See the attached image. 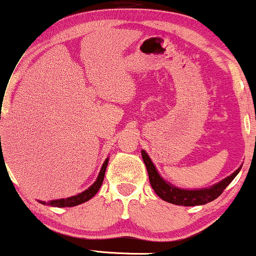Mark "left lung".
<instances>
[{"instance_id":"8db88e82","label":"left lung","mask_w":256,"mask_h":256,"mask_svg":"<svg viewBox=\"0 0 256 256\" xmlns=\"http://www.w3.org/2000/svg\"><path fill=\"white\" fill-rule=\"evenodd\" d=\"M142 158L144 161L146 171L149 174V182H150L152 188L154 192H156L158 198H161L164 201L170 202V204H178V206H200L206 204L208 202H212L216 198L222 195V192L226 189L228 184L234 180V178L238 174L240 171V167L236 172H234L230 177L225 178L220 183L213 185V186L208 188V189H201V190H184L179 189L171 185L167 182L164 180L160 177L156 168H155L154 164L152 162L150 158L144 150H142Z\"/></svg>"}]
</instances>
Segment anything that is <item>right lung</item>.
Wrapping results in <instances>:
<instances>
[{
	"instance_id": "obj_1",
	"label": "right lung",
	"mask_w": 256,
	"mask_h": 256,
	"mask_svg": "<svg viewBox=\"0 0 256 256\" xmlns=\"http://www.w3.org/2000/svg\"><path fill=\"white\" fill-rule=\"evenodd\" d=\"M107 165H108V158H106V161L104 162V166L101 167V171H100V174H98V179H96L95 183L91 185L89 189L85 190V192L78 194V195H76V196H72V198L54 200V201L46 202H46L40 201V204L52 206V207H73V206H78L80 204H84V202L89 201L91 198H94V196L96 195V192H98L100 190V188H101L102 182H104V172H106V168H107Z\"/></svg>"
}]
</instances>
